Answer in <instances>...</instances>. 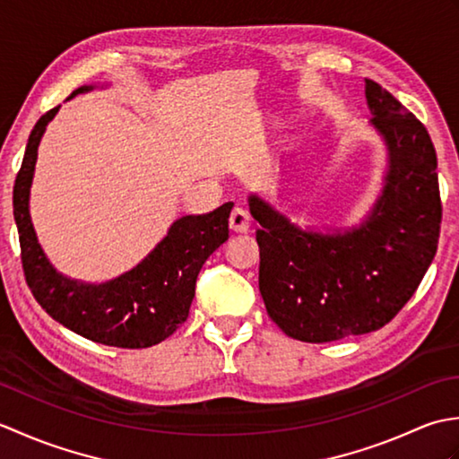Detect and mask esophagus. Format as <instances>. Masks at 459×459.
Instances as JSON below:
<instances>
[{"label":"esophagus","instance_id":"obj_1","mask_svg":"<svg viewBox=\"0 0 459 459\" xmlns=\"http://www.w3.org/2000/svg\"><path fill=\"white\" fill-rule=\"evenodd\" d=\"M229 224H230V230L232 232H247L250 229V217L248 212L245 209H232L230 212V219H229Z\"/></svg>","mask_w":459,"mask_h":459}]
</instances>
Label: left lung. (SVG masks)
Listing matches in <instances>:
<instances>
[{"label": "left lung", "instance_id": "8db88e82", "mask_svg": "<svg viewBox=\"0 0 459 459\" xmlns=\"http://www.w3.org/2000/svg\"><path fill=\"white\" fill-rule=\"evenodd\" d=\"M370 126L385 140L388 169L359 227L304 230L250 195L260 224L258 286L272 321L306 343H327L386 325L432 264L442 201L430 134L394 96L365 79Z\"/></svg>", "mask_w": 459, "mask_h": 459}]
</instances>
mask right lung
<instances>
[{"mask_svg":"<svg viewBox=\"0 0 459 459\" xmlns=\"http://www.w3.org/2000/svg\"><path fill=\"white\" fill-rule=\"evenodd\" d=\"M92 89L81 86L68 99ZM58 108L48 110L35 124L13 187V217L27 286L39 306L76 335L122 349L158 345L187 319L203 264L229 238L232 203L207 214L178 219L160 245L118 278L84 284L58 274L39 245L29 214L39 142Z\"/></svg>","mask_w":459,"mask_h":459,"instance_id":"1","label":"right lung"}]
</instances>
